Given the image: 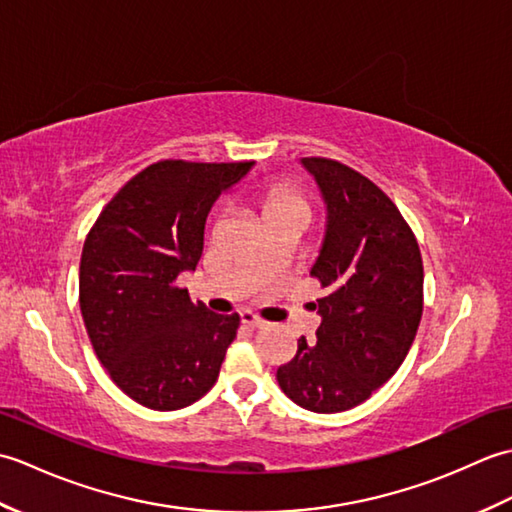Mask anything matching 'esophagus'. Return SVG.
<instances>
[{"mask_svg":"<svg viewBox=\"0 0 512 512\" xmlns=\"http://www.w3.org/2000/svg\"><path fill=\"white\" fill-rule=\"evenodd\" d=\"M239 319H242V323L248 325V328H255V330L266 328V321L259 319L257 314L250 312V310H242V312H239Z\"/></svg>","mask_w":512,"mask_h":512,"instance_id":"obj_1","label":"esophagus"}]
</instances>
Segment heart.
<instances>
[{
  "label": "heart",
  "mask_w": 512,
  "mask_h": 512,
  "mask_svg": "<svg viewBox=\"0 0 512 512\" xmlns=\"http://www.w3.org/2000/svg\"><path fill=\"white\" fill-rule=\"evenodd\" d=\"M259 209H262L266 222H273L284 215H306L310 220L312 206L303 198L292 184L288 182H268L257 193Z\"/></svg>",
  "instance_id": "b5f03b06"
}]
</instances>
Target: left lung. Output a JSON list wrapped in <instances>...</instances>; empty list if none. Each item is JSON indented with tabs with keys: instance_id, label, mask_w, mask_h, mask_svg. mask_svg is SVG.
Segmentation results:
<instances>
[{
	"instance_id": "1",
	"label": "left lung",
	"mask_w": 512,
	"mask_h": 512,
	"mask_svg": "<svg viewBox=\"0 0 512 512\" xmlns=\"http://www.w3.org/2000/svg\"><path fill=\"white\" fill-rule=\"evenodd\" d=\"M328 206L321 253L310 275L317 343L301 336L277 383L299 407L339 413L361 405L405 361L422 317V257L416 235L383 189L332 158H301Z\"/></svg>"
}]
</instances>
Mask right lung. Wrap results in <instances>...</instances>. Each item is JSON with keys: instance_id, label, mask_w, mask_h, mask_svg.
I'll use <instances>...</instances> for the list:
<instances>
[{"instance_id": "1", "label": "right lung", "mask_w": 512, "mask_h": 512, "mask_svg": "<svg viewBox=\"0 0 512 512\" xmlns=\"http://www.w3.org/2000/svg\"><path fill=\"white\" fill-rule=\"evenodd\" d=\"M253 165L154 162L107 202L85 237V330L107 374L138 405L182 409L215 385L239 314L195 306L176 281L200 262L213 202Z\"/></svg>"}]
</instances>
